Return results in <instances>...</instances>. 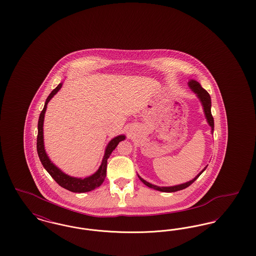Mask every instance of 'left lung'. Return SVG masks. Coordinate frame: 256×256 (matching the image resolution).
<instances>
[{
  "mask_svg": "<svg viewBox=\"0 0 256 256\" xmlns=\"http://www.w3.org/2000/svg\"><path fill=\"white\" fill-rule=\"evenodd\" d=\"M188 86L195 93L196 96L198 98V100H200V104L202 106V108H204V112L207 122L211 126V134H213V132H214V119H213L212 114H211V98H210V95L208 94V92H207L206 89H204L202 87V86L200 84V82H198L195 80H190L188 82ZM206 168L207 166H206L204 168V170H200L192 180L185 183H182V184H178V185H174V186H158V185H154L152 183L148 182L145 180H143L139 174H137V176L140 178V180L144 183L145 185H146L148 187L152 188V189L158 190V191H160V192L172 193V192H176V191L182 190V189L187 188L188 186H190L204 172V170H206Z\"/></svg>",
  "mask_w": 256,
  "mask_h": 256,
  "instance_id": "obj_1",
  "label": "left lung"
}]
</instances>
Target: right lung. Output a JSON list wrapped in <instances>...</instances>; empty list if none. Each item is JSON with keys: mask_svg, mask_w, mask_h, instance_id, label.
I'll use <instances>...</instances> for the list:
<instances>
[{"mask_svg": "<svg viewBox=\"0 0 256 256\" xmlns=\"http://www.w3.org/2000/svg\"><path fill=\"white\" fill-rule=\"evenodd\" d=\"M62 82L56 86L49 95V97L47 98L46 102H45V106L44 108L41 111L40 116H39V120H38V134H37V154L39 159L43 165V167L46 169V170L50 174V176L60 185L61 187L74 192V193H86L92 191L94 189H96L98 186L102 185V183L104 182L106 176V167H108V159L110 158V154H112V152L116 148V146H118L119 142H121L122 140L126 139L124 135H118L116 137H114L113 139H111L110 143L108 144V146L106 148V152H104V156L100 166L98 167L97 172H95L93 174L87 176V178H74L71 176L67 174H65L64 172L56 167L50 160L49 156L45 150V146H44V137H43V124H44V117H45V113L47 110V104L50 100V98L54 97L60 90Z\"/></svg>", "mask_w": 256, "mask_h": 256, "instance_id": "right-lung-1", "label": "right lung"}]
</instances>
